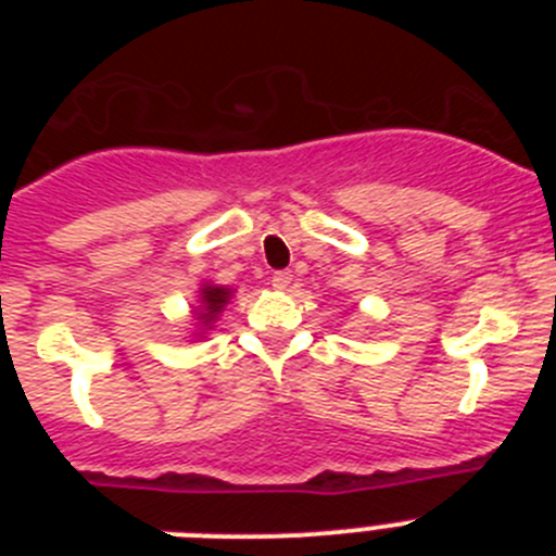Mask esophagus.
Returning a JSON list of instances; mask_svg holds the SVG:
<instances>
[{"instance_id":"esophagus-1","label":"esophagus","mask_w":556,"mask_h":556,"mask_svg":"<svg viewBox=\"0 0 556 556\" xmlns=\"http://www.w3.org/2000/svg\"><path fill=\"white\" fill-rule=\"evenodd\" d=\"M273 287L278 289V292H287V289L292 287V273H289V269H278V273L273 275Z\"/></svg>"}]
</instances>
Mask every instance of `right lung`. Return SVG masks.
<instances>
[{
	"instance_id": "right-lung-1",
	"label": "right lung",
	"mask_w": 556,
	"mask_h": 556,
	"mask_svg": "<svg viewBox=\"0 0 556 556\" xmlns=\"http://www.w3.org/2000/svg\"><path fill=\"white\" fill-rule=\"evenodd\" d=\"M230 289L217 287V283H203L200 289V306H198V320L203 328H211V323L217 320L219 312L228 306Z\"/></svg>"
}]
</instances>
